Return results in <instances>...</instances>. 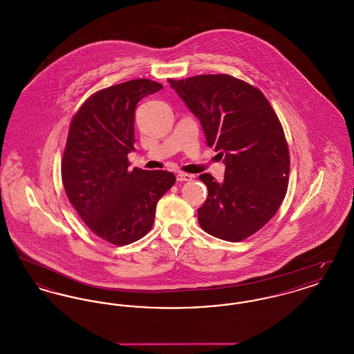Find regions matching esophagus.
<instances>
[{"label": "esophagus", "instance_id": "1", "mask_svg": "<svg viewBox=\"0 0 354 354\" xmlns=\"http://www.w3.org/2000/svg\"><path fill=\"white\" fill-rule=\"evenodd\" d=\"M195 176L191 175V174H185V172H178L176 175V179L178 182H188V180H192Z\"/></svg>", "mask_w": 354, "mask_h": 354}]
</instances>
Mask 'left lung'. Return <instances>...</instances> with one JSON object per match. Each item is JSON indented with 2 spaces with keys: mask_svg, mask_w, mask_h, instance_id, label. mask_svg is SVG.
I'll use <instances>...</instances> for the list:
<instances>
[{
  "mask_svg": "<svg viewBox=\"0 0 354 354\" xmlns=\"http://www.w3.org/2000/svg\"><path fill=\"white\" fill-rule=\"evenodd\" d=\"M169 86L201 120L205 142L224 158V180L199 179L208 196L198 209L209 235L241 241L270 221L284 201L289 150L280 120L266 95L227 74L169 80Z\"/></svg>",
  "mask_w": 354,
  "mask_h": 354,
  "instance_id": "left-lung-1",
  "label": "left lung"
}]
</instances>
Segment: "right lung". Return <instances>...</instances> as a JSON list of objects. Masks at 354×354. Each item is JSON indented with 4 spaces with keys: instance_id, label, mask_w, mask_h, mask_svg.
<instances>
[{
    "instance_id": "obj_1",
    "label": "right lung",
    "mask_w": 354,
    "mask_h": 354,
    "mask_svg": "<svg viewBox=\"0 0 354 354\" xmlns=\"http://www.w3.org/2000/svg\"><path fill=\"white\" fill-rule=\"evenodd\" d=\"M162 87L143 78L110 86L84 102L70 123L61 171L68 202L114 245L151 230L156 203L176 182L169 171L129 169L136 103Z\"/></svg>"
}]
</instances>
